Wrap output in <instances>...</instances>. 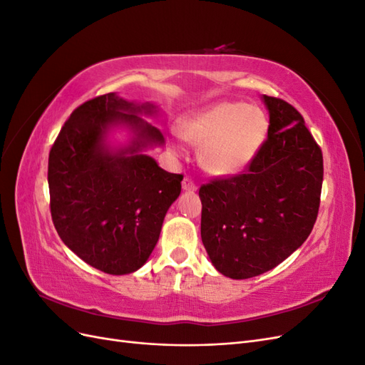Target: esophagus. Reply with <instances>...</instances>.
Instances as JSON below:
<instances>
[{
  "label": "esophagus",
  "instance_id": "1",
  "mask_svg": "<svg viewBox=\"0 0 365 365\" xmlns=\"http://www.w3.org/2000/svg\"><path fill=\"white\" fill-rule=\"evenodd\" d=\"M197 189L195 181L190 178V176H185V178L182 180V190L185 192H195Z\"/></svg>",
  "mask_w": 365,
  "mask_h": 365
}]
</instances>
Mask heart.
Wrapping results in <instances>:
<instances>
[{
    "mask_svg": "<svg viewBox=\"0 0 365 365\" xmlns=\"http://www.w3.org/2000/svg\"><path fill=\"white\" fill-rule=\"evenodd\" d=\"M181 135L201 148L202 168L215 176H231L244 170L256 157L268 130L262 109L242 102H219L187 117Z\"/></svg>",
    "mask_w": 365,
    "mask_h": 365,
    "instance_id": "1",
    "label": "heart"
}]
</instances>
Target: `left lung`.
I'll return each instance as SVG.
<instances>
[{
	"instance_id": "1",
	"label": "left lung",
	"mask_w": 365,
	"mask_h": 365,
	"mask_svg": "<svg viewBox=\"0 0 365 365\" xmlns=\"http://www.w3.org/2000/svg\"><path fill=\"white\" fill-rule=\"evenodd\" d=\"M268 137L245 172L200 189L201 237L213 267L251 279L303 245L318 216L323 153L304 118L288 102L263 96Z\"/></svg>"
}]
</instances>
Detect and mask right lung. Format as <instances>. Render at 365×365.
Segmentation results:
<instances>
[{"instance_id":"obj_1","label":"right lung","mask_w":365,"mask_h":365,"mask_svg":"<svg viewBox=\"0 0 365 365\" xmlns=\"http://www.w3.org/2000/svg\"><path fill=\"white\" fill-rule=\"evenodd\" d=\"M137 105L108 93L76 108L48 155L50 212L59 237L96 269L123 275L141 268L155 248L163 220L181 193L182 175L163 170L141 150L163 145L161 130ZM123 124L136 137L114 151L104 140Z\"/></svg>"}]
</instances>
